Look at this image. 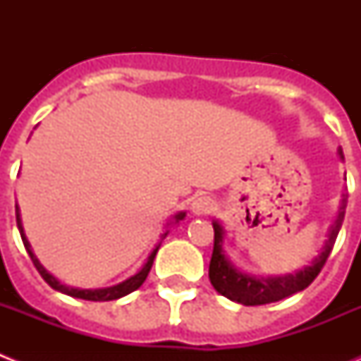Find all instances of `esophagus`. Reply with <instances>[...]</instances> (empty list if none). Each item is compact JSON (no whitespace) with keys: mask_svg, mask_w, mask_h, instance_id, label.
Here are the masks:
<instances>
[{"mask_svg":"<svg viewBox=\"0 0 361 361\" xmlns=\"http://www.w3.org/2000/svg\"><path fill=\"white\" fill-rule=\"evenodd\" d=\"M216 209V202L208 195H199L193 204H191V213L197 216H202V215H209Z\"/></svg>","mask_w":361,"mask_h":361,"instance_id":"34e87169","label":"esophagus"}]
</instances>
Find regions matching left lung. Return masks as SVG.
<instances>
[{
	"label": "left lung",
	"instance_id": "left-lung-1",
	"mask_svg": "<svg viewBox=\"0 0 361 361\" xmlns=\"http://www.w3.org/2000/svg\"><path fill=\"white\" fill-rule=\"evenodd\" d=\"M340 159H343L342 149H338ZM347 208V197L343 195L340 209H338V216L333 222L329 229V238L325 240L324 250L311 262V266L302 267L296 273H289L283 276H253L247 273H242L240 269L233 266L228 260L222 247L224 242V229L219 222H213V229H215V244H213V255L212 262H209V280L212 286L219 295L226 296V298L237 302L242 305H264L271 304V302H279L282 298L295 295L298 291H304L312 280L317 279L318 273L324 267L325 260L333 251V245L336 242L338 233L342 228L343 216H345Z\"/></svg>",
	"mask_w": 361,
	"mask_h": 361
}]
</instances>
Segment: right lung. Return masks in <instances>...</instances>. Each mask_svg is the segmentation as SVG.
<instances>
[{
  "label": "right lung",
  "mask_w": 361,
  "mask_h": 361,
  "mask_svg": "<svg viewBox=\"0 0 361 361\" xmlns=\"http://www.w3.org/2000/svg\"><path fill=\"white\" fill-rule=\"evenodd\" d=\"M186 216V213L180 212L177 213V215L173 216V222H180V220ZM16 222H18V229L19 233H21V240H23L25 244V250H27L28 257L32 258V262H34V266H36V269L39 271V275L43 276V280L47 283H49L50 288L56 289V291L59 293H65V295L68 296H73V298H82V300H90V302H108V300H117L121 298V296H126L130 295V293H133L135 289H139L145 283L146 276H148L149 269H152L153 266V258H155V255H157L159 251V245H155V250L149 253L148 260H146L145 266L141 267V269L137 271L135 275L130 276V279H126L124 282L117 283V286H111V288H104V289H78V288H70V286H65V283H61L59 280L56 279L54 275H50L49 271L44 269L43 266L39 264V260H37V257L34 255V251H32L30 244H28L27 237H25V231H23V224H21V216H19V208L18 204H16ZM166 235H168V231L162 233V238H166Z\"/></svg>",
  "instance_id": "1"
}]
</instances>
